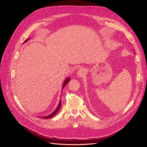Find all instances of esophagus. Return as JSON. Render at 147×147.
Segmentation results:
<instances>
[{
  "instance_id": "1",
  "label": "esophagus",
  "mask_w": 147,
  "mask_h": 147,
  "mask_svg": "<svg viewBox=\"0 0 147 147\" xmlns=\"http://www.w3.org/2000/svg\"><path fill=\"white\" fill-rule=\"evenodd\" d=\"M86 72V70L84 68H80L78 71V75L79 77H82L84 75H85Z\"/></svg>"
}]
</instances>
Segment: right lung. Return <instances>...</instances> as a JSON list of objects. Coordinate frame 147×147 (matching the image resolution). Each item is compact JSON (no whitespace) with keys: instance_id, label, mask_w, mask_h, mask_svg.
<instances>
[{"instance_id":"1","label":"right lung","mask_w":147,"mask_h":147,"mask_svg":"<svg viewBox=\"0 0 147 147\" xmlns=\"http://www.w3.org/2000/svg\"><path fill=\"white\" fill-rule=\"evenodd\" d=\"M30 40V38H28V39H26L23 43H26V42H27L28 40ZM70 78L69 77H67V78L65 80L64 82V83H63V88H62V91H63V89L64 88V86H65L66 85V84H67V83L70 81ZM61 105V100H60V101H59V104H58V105H57V107L56 109H55V110L54 111V112H53L52 113H51L50 115H48V116H46V117H40V118L46 119V118H50L53 117V116H55V115L56 114V113H57V112H58L59 110L60 109Z\"/></svg>"}]
</instances>
